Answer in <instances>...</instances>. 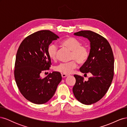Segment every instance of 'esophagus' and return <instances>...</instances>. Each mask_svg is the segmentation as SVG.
I'll list each match as a JSON object with an SVG mask.
<instances>
[{
    "mask_svg": "<svg viewBox=\"0 0 127 127\" xmlns=\"http://www.w3.org/2000/svg\"><path fill=\"white\" fill-rule=\"evenodd\" d=\"M61 76H62V77L63 78H64V77H66L68 76H69L68 74H61Z\"/></svg>",
    "mask_w": 127,
    "mask_h": 127,
    "instance_id": "34e87169",
    "label": "esophagus"
}]
</instances>
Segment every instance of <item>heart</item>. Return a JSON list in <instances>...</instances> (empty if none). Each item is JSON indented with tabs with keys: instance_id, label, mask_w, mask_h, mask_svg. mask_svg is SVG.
I'll list each match as a JSON object with an SVG mask.
<instances>
[{
	"instance_id": "obj_1",
	"label": "heart",
	"mask_w": 127,
	"mask_h": 127,
	"mask_svg": "<svg viewBox=\"0 0 127 127\" xmlns=\"http://www.w3.org/2000/svg\"><path fill=\"white\" fill-rule=\"evenodd\" d=\"M61 44L71 51V59L76 60L79 64H85L90 56L89 50L86 46L81 45L78 39L73 37H66L61 41ZM57 47L55 44L49 45L47 50L49 58L52 60H55L57 58ZM76 67L75 60H72L68 63H61L57 66L55 69L63 74H69L72 72Z\"/></svg>"
}]
</instances>
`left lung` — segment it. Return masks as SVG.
<instances>
[{
  "mask_svg": "<svg viewBox=\"0 0 127 127\" xmlns=\"http://www.w3.org/2000/svg\"><path fill=\"white\" fill-rule=\"evenodd\" d=\"M74 35L86 38L90 42L88 59L80 67V71L92 76L87 81L75 75L76 83L73 93L77 100L90 105L98 101L105 95L112 83L114 75V57L109 42L101 35L91 31H81Z\"/></svg>",
  "mask_w": 127,
  "mask_h": 127,
  "instance_id": "obj_1",
  "label": "left lung"
}]
</instances>
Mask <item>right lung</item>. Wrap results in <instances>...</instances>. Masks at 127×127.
<instances>
[{
    "label": "right lung",
    "mask_w": 127,
    "mask_h": 127,
    "mask_svg": "<svg viewBox=\"0 0 127 127\" xmlns=\"http://www.w3.org/2000/svg\"><path fill=\"white\" fill-rule=\"evenodd\" d=\"M59 38L50 31H40L26 37L17 50L14 70L16 84L24 97L36 104L49 101L62 79L57 71L44 78L40 76L51 64L47 52L49 45Z\"/></svg>",
    "instance_id": "add662e5"
}]
</instances>
